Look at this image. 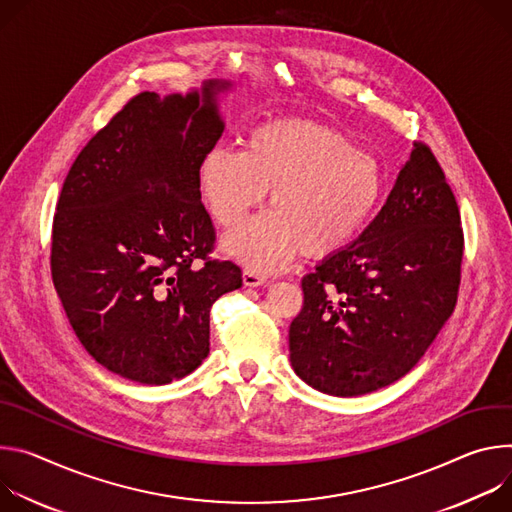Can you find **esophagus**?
Segmentation results:
<instances>
[{"label":"esophagus","instance_id":"obj_1","mask_svg":"<svg viewBox=\"0 0 512 512\" xmlns=\"http://www.w3.org/2000/svg\"><path fill=\"white\" fill-rule=\"evenodd\" d=\"M242 280H244L246 287H264V285H268V278L262 276V274H258V272L252 270V268H246V270L242 272Z\"/></svg>","mask_w":512,"mask_h":512}]
</instances>
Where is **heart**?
<instances>
[{
    "label": "heart",
    "instance_id": "obj_1",
    "mask_svg": "<svg viewBox=\"0 0 512 512\" xmlns=\"http://www.w3.org/2000/svg\"><path fill=\"white\" fill-rule=\"evenodd\" d=\"M199 187L223 230H236L270 191V211L225 240L246 266L270 272L299 250L317 260L354 242L382 199L384 170L333 128L274 120L248 134L244 152L211 148Z\"/></svg>",
    "mask_w": 512,
    "mask_h": 512
}]
</instances>
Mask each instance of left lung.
I'll return each mask as SVG.
<instances>
[{"label": "left lung", "mask_w": 512, "mask_h": 512, "mask_svg": "<svg viewBox=\"0 0 512 512\" xmlns=\"http://www.w3.org/2000/svg\"><path fill=\"white\" fill-rule=\"evenodd\" d=\"M464 230L431 148L411 158L374 221L301 282L291 364L309 386L360 396L403 378L456 309Z\"/></svg>", "instance_id": "obj_1"}]
</instances>
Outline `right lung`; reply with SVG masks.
I'll use <instances>...</instances> for the list:
<instances>
[{
    "label": "right lung",
    "mask_w": 512,
    "mask_h": 512,
    "mask_svg": "<svg viewBox=\"0 0 512 512\" xmlns=\"http://www.w3.org/2000/svg\"><path fill=\"white\" fill-rule=\"evenodd\" d=\"M227 87L134 95L79 152L56 203L54 289L83 348L132 382L191 374L209 354L211 305L242 287L238 264L211 258L199 191Z\"/></svg>",
    "instance_id": "1"
}]
</instances>
